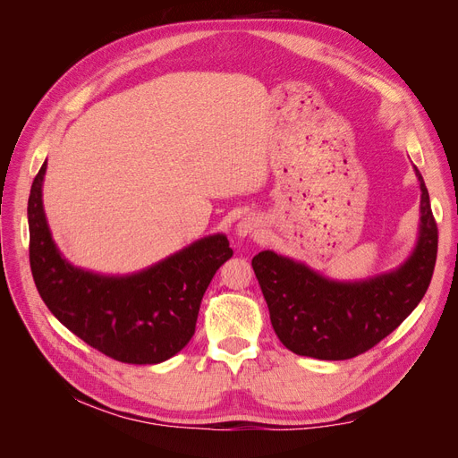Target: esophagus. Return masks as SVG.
Instances as JSON below:
<instances>
[{
	"mask_svg": "<svg viewBox=\"0 0 458 458\" xmlns=\"http://www.w3.org/2000/svg\"><path fill=\"white\" fill-rule=\"evenodd\" d=\"M258 227V219L254 216H244L237 221V225H234V233H237V237H248V234L254 233Z\"/></svg>",
	"mask_w": 458,
	"mask_h": 458,
	"instance_id": "esophagus-1",
	"label": "esophagus"
}]
</instances>
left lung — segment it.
<instances>
[{
	"label": "left lung",
	"instance_id": "1",
	"mask_svg": "<svg viewBox=\"0 0 458 458\" xmlns=\"http://www.w3.org/2000/svg\"><path fill=\"white\" fill-rule=\"evenodd\" d=\"M419 237L395 269L361 281H335L306 263L263 250L252 259L275 335L298 355L342 361L394 332L424 298L437 256V225L420 172Z\"/></svg>",
	"mask_w": 458,
	"mask_h": 458
}]
</instances>
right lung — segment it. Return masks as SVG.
Returning <instances> with one entry per match:
<instances>
[{
  "mask_svg": "<svg viewBox=\"0 0 458 458\" xmlns=\"http://www.w3.org/2000/svg\"><path fill=\"white\" fill-rule=\"evenodd\" d=\"M41 165L30 189V267L49 311L91 348L131 365H157L195 335L200 301L233 256L224 233L208 234L155 266L103 275L72 266L55 244L44 212Z\"/></svg>",
  "mask_w": 458,
  "mask_h": 458,
  "instance_id": "1",
  "label": "right lung"
}]
</instances>
